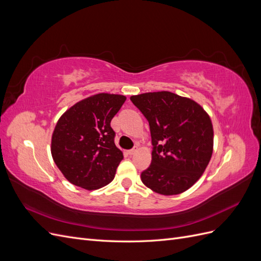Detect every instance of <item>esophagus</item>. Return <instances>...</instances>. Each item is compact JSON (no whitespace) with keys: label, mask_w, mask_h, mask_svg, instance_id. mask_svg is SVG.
I'll return each mask as SVG.
<instances>
[{"label":"esophagus","mask_w":261,"mask_h":261,"mask_svg":"<svg viewBox=\"0 0 261 261\" xmlns=\"http://www.w3.org/2000/svg\"><path fill=\"white\" fill-rule=\"evenodd\" d=\"M137 152V147H135V148H133V149H130V150H128L127 151V153L129 154V155H133V154H135Z\"/></svg>","instance_id":"esophagus-1"}]
</instances>
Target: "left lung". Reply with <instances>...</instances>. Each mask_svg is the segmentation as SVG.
<instances>
[{
	"label": "left lung",
	"instance_id": "1",
	"mask_svg": "<svg viewBox=\"0 0 261 261\" xmlns=\"http://www.w3.org/2000/svg\"><path fill=\"white\" fill-rule=\"evenodd\" d=\"M151 134L152 160L141 173L153 192L170 196L191 188L211 159L213 128L209 115L192 99L170 91L132 96Z\"/></svg>",
	"mask_w": 261,
	"mask_h": 261
}]
</instances>
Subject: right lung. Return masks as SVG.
I'll return each mask as SVG.
<instances>
[{
    "mask_svg": "<svg viewBox=\"0 0 261 261\" xmlns=\"http://www.w3.org/2000/svg\"><path fill=\"white\" fill-rule=\"evenodd\" d=\"M125 100L121 94L98 93L77 102L60 117L51 153L72 184L92 191L113 180L123 153L114 144L110 123Z\"/></svg>",
    "mask_w": 261,
    "mask_h": 261,
    "instance_id": "right-lung-1",
    "label": "right lung"
}]
</instances>
